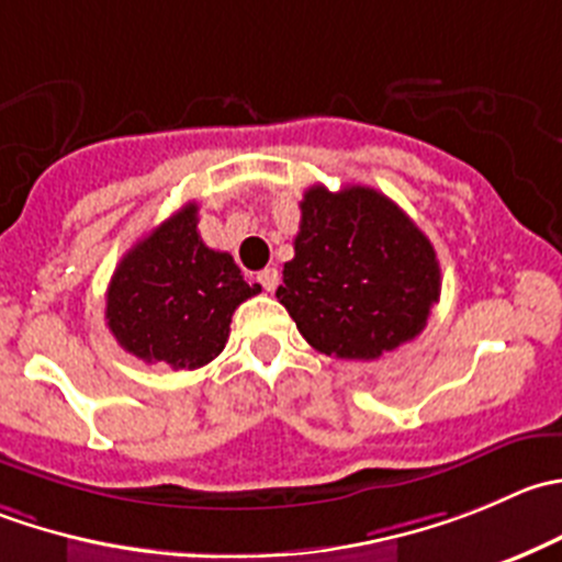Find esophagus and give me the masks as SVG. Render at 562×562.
<instances>
[{
  "mask_svg": "<svg viewBox=\"0 0 562 562\" xmlns=\"http://www.w3.org/2000/svg\"><path fill=\"white\" fill-rule=\"evenodd\" d=\"M258 282H260V285H263V291L271 293L277 285H280V271H277V269L258 271Z\"/></svg>",
  "mask_w": 562,
  "mask_h": 562,
  "instance_id": "obj_1",
  "label": "esophagus"
}]
</instances>
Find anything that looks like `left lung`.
I'll use <instances>...</instances> for the list:
<instances>
[{
  "label": "left lung",
  "mask_w": 562,
  "mask_h": 562,
  "mask_svg": "<svg viewBox=\"0 0 562 562\" xmlns=\"http://www.w3.org/2000/svg\"><path fill=\"white\" fill-rule=\"evenodd\" d=\"M277 299L315 351L379 359L426 329L442 274L426 233L370 187L304 192Z\"/></svg>",
  "instance_id": "1"
}]
</instances>
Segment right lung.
Returning <instances> with one entry per match:
<instances>
[{
	"instance_id": "right-lung-1",
	"label": "right lung",
	"mask_w": 562,
	"mask_h": 562,
	"mask_svg": "<svg viewBox=\"0 0 562 562\" xmlns=\"http://www.w3.org/2000/svg\"><path fill=\"white\" fill-rule=\"evenodd\" d=\"M260 293L247 285L233 255L205 247L198 203L161 222L134 244L106 291V326L143 362L194 370L220 357L231 318Z\"/></svg>"
}]
</instances>
